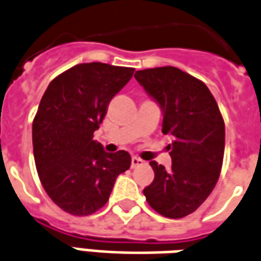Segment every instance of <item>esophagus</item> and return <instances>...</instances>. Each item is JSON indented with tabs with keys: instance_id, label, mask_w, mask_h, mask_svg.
Instances as JSON below:
<instances>
[{
	"instance_id": "1",
	"label": "esophagus",
	"mask_w": 261,
	"mask_h": 261,
	"mask_svg": "<svg viewBox=\"0 0 261 261\" xmlns=\"http://www.w3.org/2000/svg\"><path fill=\"white\" fill-rule=\"evenodd\" d=\"M141 165H144V161L141 158H138V156H133V158H131V167H133V168L141 167Z\"/></svg>"
}]
</instances>
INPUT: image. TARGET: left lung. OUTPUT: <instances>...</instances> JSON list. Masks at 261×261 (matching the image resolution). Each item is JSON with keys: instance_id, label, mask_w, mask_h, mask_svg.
<instances>
[{"instance_id": "left-lung-1", "label": "left lung", "mask_w": 261, "mask_h": 261, "mask_svg": "<svg viewBox=\"0 0 261 261\" xmlns=\"http://www.w3.org/2000/svg\"><path fill=\"white\" fill-rule=\"evenodd\" d=\"M161 107L162 133L171 168L151 161L154 181L144 195L154 211L171 219L195 212L219 179L225 152V123L216 100L203 82L174 66L138 70L134 74Z\"/></svg>"}]
</instances>
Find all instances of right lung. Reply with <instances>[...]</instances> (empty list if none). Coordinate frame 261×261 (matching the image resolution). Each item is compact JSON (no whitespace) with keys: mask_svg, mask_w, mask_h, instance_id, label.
<instances>
[{"mask_svg":"<svg viewBox=\"0 0 261 261\" xmlns=\"http://www.w3.org/2000/svg\"><path fill=\"white\" fill-rule=\"evenodd\" d=\"M133 73V67L80 63L55 77L42 96L32 124L35 165L43 189L65 212L99 211L130 168L127 151L106 152L93 133Z\"/></svg>","mask_w":261,"mask_h":261,"instance_id":"obj_1","label":"right lung"}]
</instances>
